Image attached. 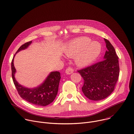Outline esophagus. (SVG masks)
I'll use <instances>...</instances> for the list:
<instances>
[{"label": "esophagus", "mask_w": 134, "mask_h": 134, "mask_svg": "<svg viewBox=\"0 0 134 134\" xmlns=\"http://www.w3.org/2000/svg\"><path fill=\"white\" fill-rule=\"evenodd\" d=\"M73 72V70L72 68L69 67L65 70V73L67 74V75H70V74L72 73Z\"/></svg>", "instance_id": "1"}]
</instances>
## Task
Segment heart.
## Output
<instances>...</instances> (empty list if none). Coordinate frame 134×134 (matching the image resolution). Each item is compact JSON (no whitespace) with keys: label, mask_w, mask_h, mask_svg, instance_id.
I'll return each instance as SVG.
<instances>
[{"label":"heart","mask_w":134,"mask_h":134,"mask_svg":"<svg viewBox=\"0 0 134 134\" xmlns=\"http://www.w3.org/2000/svg\"><path fill=\"white\" fill-rule=\"evenodd\" d=\"M101 46L97 41H91L87 37H83L70 41L64 50L68 57H75L76 64L83 67L92 63L98 57L101 52Z\"/></svg>","instance_id":"1"}]
</instances>
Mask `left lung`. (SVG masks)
<instances>
[{
  "instance_id": "left-lung-1",
  "label": "left lung",
  "mask_w": 134,
  "mask_h": 134,
  "mask_svg": "<svg viewBox=\"0 0 134 134\" xmlns=\"http://www.w3.org/2000/svg\"><path fill=\"white\" fill-rule=\"evenodd\" d=\"M107 51L103 60L78 71L84 80L82 91L91 100H99L108 97L114 91L119 76L118 57L110 41L104 39Z\"/></svg>"
}]
</instances>
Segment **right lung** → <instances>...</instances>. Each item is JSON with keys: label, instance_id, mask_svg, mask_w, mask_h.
I'll return each mask as SVG.
<instances>
[{"label": "right lung", "instance_id": "add662e5", "mask_svg": "<svg viewBox=\"0 0 134 134\" xmlns=\"http://www.w3.org/2000/svg\"><path fill=\"white\" fill-rule=\"evenodd\" d=\"M32 43V41L26 42L18 50L16 54L26 49ZM14 55L12 61V76L14 83L20 96L27 102L33 104L44 107L48 105L55 99L58 92L60 73L58 71L51 72L44 81L37 87L27 88L20 84L15 78L16 71L14 65Z\"/></svg>", "mask_w": 134, "mask_h": 134}]
</instances>
